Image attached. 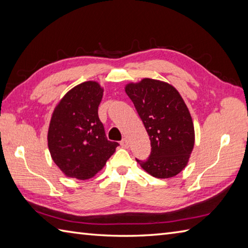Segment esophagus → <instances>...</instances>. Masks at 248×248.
I'll return each mask as SVG.
<instances>
[{
  "mask_svg": "<svg viewBox=\"0 0 248 248\" xmlns=\"http://www.w3.org/2000/svg\"><path fill=\"white\" fill-rule=\"evenodd\" d=\"M120 145H121V147H123V148H128V147H129L128 140L127 139H123V140L120 141Z\"/></svg>",
  "mask_w": 248,
  "mask_h": 248,
  "instance_id": "esophagus-1",
  "label": "esophagus"
}]
</instances>
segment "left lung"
Returning a JSON list of instances; mask_svg holds the SVG:
<instances>
[{"label": "left lung", "mask_w": 248, "mask_h": 248, "mask_svg": "<svg viewBox=\"0 0 248 248\" xmlns=\"http://www.w3.org/2000/svg\"><path fill=\"white\" fill-rule=\"evenodd\" d=\"M149 135L151 152L140 165L155 178H170L186 166L195 134L191 114L175 87L144 78L125 87Z\"/></svg>", "instance_id": "8db88e82"}]
</instances>
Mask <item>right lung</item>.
<instances>
[{
    "label": "right lung",
    "instance_id": "obj_1",
    "mask_svg": "<svg viewBox=\"0 0 248 248\" xmlns=\"http://www.w3.org/2000/svg\"><path fill=\"white\" fill-rule=\"evenodd\" d=\"M103 89L84 82L68 92L52 115L48 146L52 159L68 177L85 180L101 170L112 155L116 141L108 140L98 107Z\"/></svg>",
    "mask_w": 248,
    "mask_h": 248
}]
</instances>
